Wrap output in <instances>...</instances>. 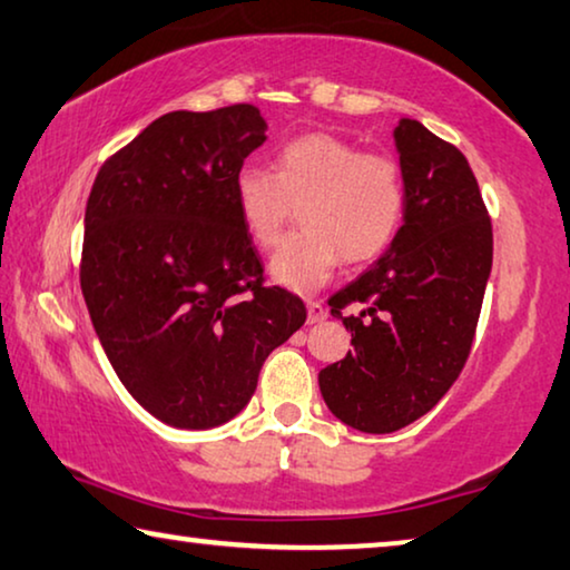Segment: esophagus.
Here are the masks:
<instances>
[{
    "instance_id": "obj_1",
    "label": "esophagus",
    "mask_w": 570,
    "mask_h": 570,
    "mask_svg": "<svg viewBox=\"0 0 570 570\" xmlns=\"http://www.w3.org/2000/svg\"><path fill=\"white\" fill-rule=\"evenodd\" d=\"M324 320H327V306H324L322 302L306 304V322L317 324V322H324Z\"/></svg>"
}]
</instances>
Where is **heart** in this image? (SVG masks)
Instances as JSON below:
<instances>
[{"mask_svg":"<svg viewBox=\"0 0 570 570\" xmlns=\"http://www.w3.org/2000/svg\"><path fill=\"white\" fill-rule=\"evenodd\" d=\"M233 195L243 228L261 248L276 246L302 207L304 228L268 261V276L296 294L320 292L342 258L367 264L381 256L405 215L399 161L324 131L284 144L276 171L243 165Z\"/></svg>","mask_w":570,"mask_h":570,"instance_id":"1","label":"heart"}]
</instances>
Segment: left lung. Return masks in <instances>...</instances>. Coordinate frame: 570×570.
<instances>
[{
    "label": "left lung",
    "mask_w": 570,
    "mask_h": 570,
    "mask_svg": "<svg viewBox=\"0 0 570 570\" xmlns=\"http://www.w3.org/2000/svg\"><path fill=\"white\" fill-rule=\"evenodd\" d=\"M405 177L399 236L330 299L355 352L320 370L342 423L393 433L429 413L462 373L492 271V223L466 157L415 119L393 131ZM365 303L357 315L344 309Z\"/></svg>",
    "instance_id": "1"
}]
</instances>
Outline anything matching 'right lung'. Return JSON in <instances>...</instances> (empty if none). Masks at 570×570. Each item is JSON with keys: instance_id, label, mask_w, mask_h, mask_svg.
<instances>
[{"instance_id": "add662e5", "label": "right lung", "mask_w": 570, "mask_h": 570, "mask_svg": "<svg viewBox=\"0 0 570 570\" xmlns=\"http://www.w3.org/2000/svg\"><path fill=\"white\" fill-rule=\"evenodd\" d=\"M256 106L171 111L106 161L86 205L80 288L131 399L175 429L228 423L306 320L264 286L233 183L266 141Z\"/></svg>"}]
</instances>
